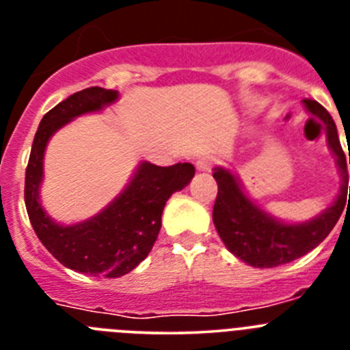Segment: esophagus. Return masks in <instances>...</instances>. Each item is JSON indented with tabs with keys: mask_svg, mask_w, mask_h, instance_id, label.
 Listing matches in <instances>:
<instances>
[{
	"mask_svg": "<svg viewBox=\"0 0 350 350\" xmlns=\"http://www.w3.org/2000/svg\"><path fill=\"white\" fill-rule=\"evenodd\" d=\"M212 166H213V161L210 159V157H202V159H198L196 163V168L200 170V172H208Z\"/></svg>",
	"mask_w": 350,
	"mask_h": 350,
	"instance_id": "1",
	"label": "esophagus"
}]
</instances>
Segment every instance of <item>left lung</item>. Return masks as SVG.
<instances>
[{
    "label": "left lung",
    "instance_id": "1",
    "mask_svg": "<svg viewBox=\"0 0 350 350\" xmlns=\"http://www.w3.org/2000/svg\"><path fill=\"white\" fill-rule=\"evenodd\" d=\"M307 112L319 117L326 126L327 145L336 157L342 187L329 208L317 217L305 222H284L259 208L243 193L237 175L226 168H213V178L217 180V198L213 205V224L219 237L231 254L254 268H273L301 258L319 245L344 212L345 203H350V185L347 184V159L340 145L335 120L326 108L314 100H303ZM350 165V156H349ZM349 189V200L345 193Z\"/></svg>",
    "mask_w": 350,
    "mask_h": 350
}]
</instances>
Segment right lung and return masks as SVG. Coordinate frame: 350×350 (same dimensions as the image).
<instances>
[{"instance_id":"1","label":"right lung","mask_w":350,"mask_h":350,"mask_svg":"<svg viewBox=\"0 0 350 350\" xmlns=\"http://www.w3.org/2000/svg\"><path fill=\"white\" fill-rule=\"evenodd\" d=\"M119 92L88 88L71 94L43 116L31 147L26 168L24 202L40 242L61 265L85 275L122 277L148 256L161 230L168 198L184 189L194 177L191 163L156 166L140 163L126 189L88 221L64 226L52 221L40 203L43 154L57 129L83 113L100 112L116 103Z\"/></svg>"}]
</instances>
